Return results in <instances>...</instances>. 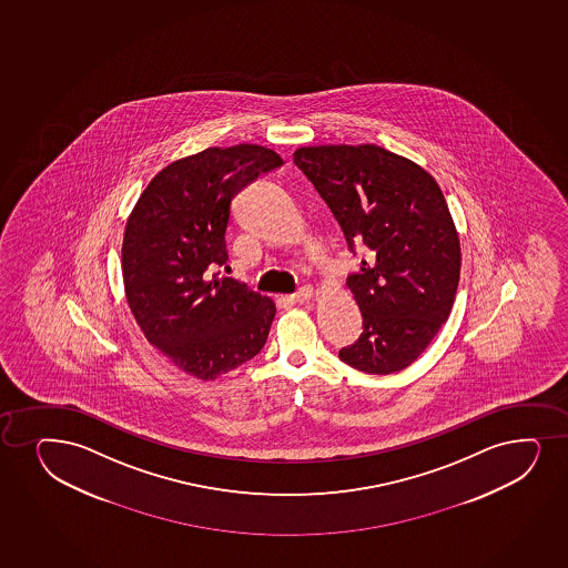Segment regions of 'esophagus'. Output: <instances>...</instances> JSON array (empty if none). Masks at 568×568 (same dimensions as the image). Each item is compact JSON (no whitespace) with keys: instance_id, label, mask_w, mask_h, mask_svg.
Returning a JSON list of instances; mask_svg holds the SVG:
<instances>
[{"instance_id":"1","label":"esophagus","mask_w":568,"mask_h":568,"mask_svg":"<svg viewBox=\"0 0 568 568\" xmlns=\"http://www.w3.org/2000/svg\"><path fill=\"white\" fill-rule=\"evenodd\" d=\"M314 290L311 286L301 287L300 292H295L290 300L294 301V303H307L311 297H313Z\"/></svg>"}]
</instances>
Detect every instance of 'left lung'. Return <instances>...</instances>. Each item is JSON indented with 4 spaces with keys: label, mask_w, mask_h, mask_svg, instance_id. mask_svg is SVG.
Segmentation results:
<instances>
[{
    "label": "left lung",
    "mask_w": 568,
    "mask_h": 568,
    "mask_svg": "<svg viewBox=\"0 0 568 568\" xmlns=\"http://www.w3.org/2000/svg\"><path fill=\"white\" fill-rule=\"evenodd\" d=\"M337 220L346 246L364 250L348 274L362 335L339 358L359 372H402L449 318L460 278V242L436 180L378 145H318L294 153Z\"/></svg>",
    "instance_id": "left-lung-1"
}]
</instances>
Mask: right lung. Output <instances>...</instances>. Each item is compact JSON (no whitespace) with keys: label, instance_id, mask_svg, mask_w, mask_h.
Returning <instances> with one entry per match:
<instances>
[{"label":"right lung","instance_id":"add662e5","mask_svg":"<svg viewBox=\"0 0 568 568\" xmlns=\"http://www.w3.org/2000/svg\"><path fill=\"white\" fill-rule=\"evenodd\" d=\"M281 166L263 145L209 148L161 170L126 222L129 307L145 339L193 377L233 372L267 341L273 301L210 268L227 263L233 199Z\"/></svg>","mask_w":568,"mask_h":568}]
</instances>
